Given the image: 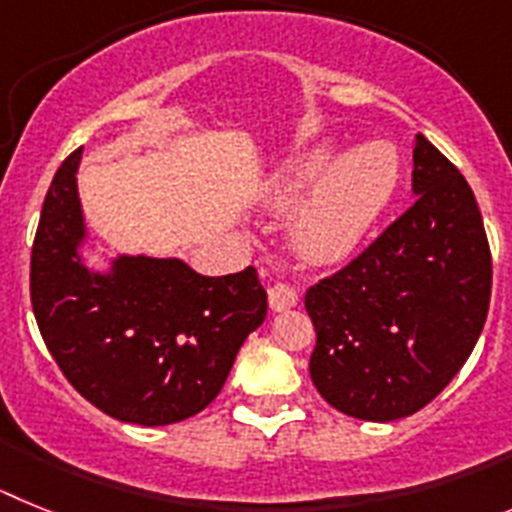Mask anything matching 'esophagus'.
Segmentation results:
<instances>
[{"label": "esophagus", "mask_w": 512, "mask_h": 512, "mask_svg": "<svg viewBox=\"0 0 512 512\" xmlns=\"http://www.w3.org/2000/svg\"><path fill=\"white\" fill-rule=\"evenodd\" d=\"M268 299H270V309L283 311V309H291V306H296V301H299V293H296V288H293L291 283L278 281L268 288Z\"/></svg>", "instance_id": "obj_1"}]
</instances>
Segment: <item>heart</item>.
<instances>
[{
  "label": "heart",
  "instance_id": "obj_1",
  "mask_svg": "<svg viewBox=\"0 0 512 512\" xmlns=\"http://www.w3.org/2000/svg\"><path fill=\"white\" fill-rule=\"evenodd\" d=\"M402 180L397 149L371 141L335 159V146L304 151L273 190V206L288 211L293 247L311 262H337L366 239L389 208Z\"/></svg>",
  "mask_w": 512,
  "mask_h": 512
}]
</instances>
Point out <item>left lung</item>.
Returning a JSON list of instances; mask_svg holds the SVG:
<instances>
[{
    "mask_svg": "<svg viewBox=\"0 0 512 512\" xmlns=\"http://www.w3.org/2000/svg\"><path fill=\"white\" fill-rule=\"evenodd\" d=\"M415 203L358 257L306 291L311 381L335 410L391 422L433 402L482 335L492 255L469 182L425 136Z\"/></svg>",
    "mask_w": 512,
    "mask_h": 512,
    "instance_id": "obj_1",
    "label": "left lung"
}]
</instances>
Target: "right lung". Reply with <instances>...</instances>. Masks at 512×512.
I'll list each match as a JSON object with an SVG mask.
<instances>
[{
  "label": "right lung",
  "instance_id": "right-lung-1",
  "mask_svg": "<svg viewBox=\"0 0 512 512\" xmlns=\"http://www.w3.org/2000/svg\"><path fill=\"white\" fill-rule=\"evenodd\" d=\"M82 149L53 175L30 255V301L46 348L97 410L170 425L216 399L234 358L268 314L257 270L208 278L167 257H115L92 273L77 193Z\"/></svg>",
  "mask_w": 512,
  "mask_h": 512
}]
</instances>
